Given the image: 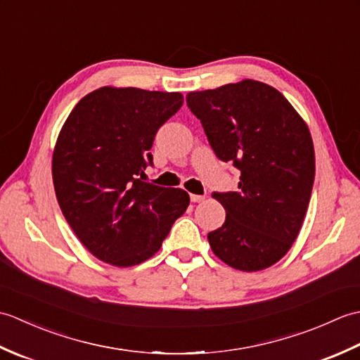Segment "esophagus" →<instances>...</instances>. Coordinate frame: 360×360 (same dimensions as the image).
<instances>
[{"instance_id":"34e87169","label":"esophagus","mask_w":360,"mask_h":360,"mask_svg":"<svg viewBox=\"0 0 360 360\" xmlns=\"http://www.w3.org/2000/svg\"><path fill=\"white\" fill-rule=\"evenodd\" d=\"M205 200V196H202V195H190V201L192 202H202Z\"/></svg>"}]
</instances>
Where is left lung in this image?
Here are the masks:
<instances>
[{
    "mask_svg": "<svg viewBox=\"0 0 360 360\" xmlns=\"http://www.w3.org/2000/svg\"><path fill=\"white\" fill-rule=\"evenodd\" d=\"M212 150L238 168V192H213L226 221L207 235L219 259L255 272L292 246L307 215L316 156L309 129L286 97L257 80L188 93Z\"/></svg>",
    "mask_w": 360,
    "mask_h": 360,
    "instance_id": "1",
    "label": "left lung"
}]
</instances>
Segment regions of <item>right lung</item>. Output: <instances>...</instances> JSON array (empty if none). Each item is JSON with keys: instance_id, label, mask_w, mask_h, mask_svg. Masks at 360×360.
I'll return each mask as SVG.
<instances>
[{"instance_id": "right-lung-1", "label": "right lung", "mask_w": 360, "mask_h": 360, "mask_svg": "<svg viewBox=\"0 0 360 360\" xmlns=\"http://www.w3.org/2000/svg\"><path fill=\"white\" fill-rule=\"evenodd\" d=\"M184 97L98 88L75 105L52 156L57 201L91 254L128 267L153 257L188 207V193L143 182L158 129Z\"/></svg>"}]
</instances>
